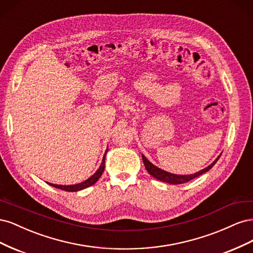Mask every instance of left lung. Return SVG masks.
Returning <instances> with one entry per match:
<instances>
[{
	"label": "left lung",
	"instance_id": "left-lung-1",
	"mask_svg": "<svg viewBox=\"0 0 253 253\" xmlns=\"http://www.w3.org/2000/svg\"><path fill=\"white\" fill-rule=\"evenodd\" d=\"M220 157V155L214 160L213 164H211L209 167L205 168L204 170L197 172L195 174H191V175H176V174H172V173H169V172H166L162 169H159V168L155 167L154 165H153L152 163H150L149 160L145 158L143 155H142V160H143V164H144V167L145 169H147V171L150 173V175H152L153 177L156 178V179H159L162 181H165V182H169V183H172V185H179V183H185L191 179H193L195 177H197V176H200L206 172H208L211 168L216 164V162L218 160V158Z\"/></svg>",
	"mask_w": 253,
	"mask_h": 253
}]
</instances>
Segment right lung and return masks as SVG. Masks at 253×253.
<instances>
[{
    "mask_svg": "<svg viewBox=\"0 0 253 253\" xmlns=\"http://www.w3.org/2000/svg\"><path fill=\"white\" fill-rule=\"evenodd\" d=\"M106 152H108V150H106ZM105 152V154H106ZM105 154H104V157L102 159V163H101V166L99 169L97 170V172L93 175L90 176V177L88 179H86L85 181H83L81 183H77V185H73V186H60V185H53V183H48V185L55 187L57 189H60V190H63V191H67V192H77V191H80V190H83L85 189L87 187H90L91 185H94V183L100 178V176L102 175L103 171H104V159H105Z\"/></svg>",
    "mask_w": 253,
    "mask_h": 253,
    "instance_id": "right-lung-1",
    "label": "right lung"
}]
</instances>
